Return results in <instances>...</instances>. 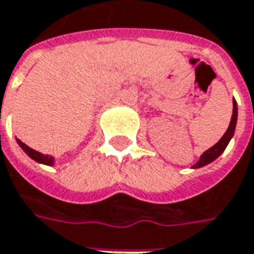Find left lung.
Listing matches in <instances>:
<instances>
[{
	"label": "left lung",
	"mask_w": 254,
	"mask_h": 254,
	"mask_svg": "<svg viewBox=\"0 0 254 254\" xmlns=\"http://www.w3.org/2000/svg\"><path fill=\"white\" fill-rule=\"evenodd\" d=\"M236 121H238V104H236V101L233 100V111H232V118H231V124H229V127H228V130L225 132V135L219 139V142L218 143H215L212 147H209L206 152L201 154V157H199V160H198L192 167L194 169H198V167H204L206 164H209L211 162H214L215 159H218L222 152L226 149V146L228 143L231 142L232 136L235 133V127H236Z\"/></svg>",
	"instance_id": "8db88e82"
}]
</instances>
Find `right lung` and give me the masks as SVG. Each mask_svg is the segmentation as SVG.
Instances as JSON below:
<instances>
[{"instance_id":"obj_1","label":"right lung","mask_w":254,"mask_h":254,"mask_svg":"<svg viewBox=\"0 0 254 254\" xmlns=\"http://www.w3.org/2000/svg\"><path fill=\"white\" fill-rule=\"evenodd\" d=\"M16 142H18V144H19L21 147H22L23 152L28 154L31 159H33L35 162L42 163V164H48V166H53V164H55V159H53L52 156H48V154H42V153H39V152H36V150H33V149H31L28 144H25L23 142H21L19 139H16Z\"/></svg>"}]
</instances>
